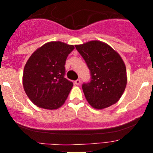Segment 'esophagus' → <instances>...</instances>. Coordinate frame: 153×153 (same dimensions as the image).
I'll use <instances>...</instances> for the list:
<instances>
[{
  "label": "esophagus",
  "mask_w": 153,
  "mask_h": 153,
  "mask_svg": "<svg viewBox=\"0 0 153 153\" xmlns=\"http://www.w3.org/2000/svg\"><path fill=\"white\" fill-rule=\"evenodd\" d=\"M75 84H76V85H80V84H81V80L80 79H77L76 81H75Z\"/></svg>",
  "instance_id": "obj_1"
}]
</instances>
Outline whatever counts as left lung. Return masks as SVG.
I'll list each match as a JSON object with an SVG mask.
<instances>
[{"instance_id":"8db88e82","label":"left lung","mask_w":153,"mask_h":153,"mask_svg":"<svg viewBox=\"0 0 153 153\" xmlns=\"http://www.w3.org/2000/svg\"><path fill=\"white\" fill-rule=\"evenodd\" d=\"M75 48L90 70V81L82 85L88 103L98 109L115 104L127 82L126 67L119 54L99 41L75 45Z\"/></svg>"}]
</instances>
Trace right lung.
Here are the masks:
<instances>
[{
	"label": "right lung",
	"mask_w": 153,
	"mask_h": 153,
	"mask_svg": "<svg viewBox=\"0 0 153 153\" xmlns=\"http://www.w3.org/2000/svg\"><path fill=\"white\" fill-rule=\"evenodd\" d=\"M74 49L73 45L52 41L32 53L24 67L23 86L34 104L56 109L64 104L73 86L64 77L66 60Z\"/></svg>",
	"instance_id": "1"
}]
</instances>
